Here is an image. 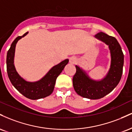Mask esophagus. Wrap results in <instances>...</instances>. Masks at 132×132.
<instances>
[{
  "instance_id": "1",
  "label": "esophagus",
  "mask_w": 132,
  "mask_h": 132,
  "mask_svg": "<svg viewBox=\"0 0 132 132\" xmlns=\"http://www.w3.org/2000/svg\"><path fill=\"white\" fill-rule=\"evenodd\" d=\"M76 61H77L76 58L74 56L70 57V59H69V62H70L71 63H72V64H75V63H76Z\"/></svg>"
}]
</instances>
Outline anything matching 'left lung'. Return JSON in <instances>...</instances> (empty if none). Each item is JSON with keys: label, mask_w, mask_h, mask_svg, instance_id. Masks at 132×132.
Instances as JSON below:
<instances>
[{"label": "left lung", "mask_w": 132, "mask_h": 132, "mask_svg": "<svg viewBox=\"0 0 132 132\" xmlns=\"http://www.w3.org/2000/svg\"><path fill=\"white\" fill-rule=\"evenodd\" d=\"M95 37L109 47L111 65L108 74L102 81H95L89 78L81 68L76 66V72L72 78L73 87L76 93L90 99H101L112 91L119 83L123 72L124 56L116 38L103 32L97 33Z\"/></svg>", "instance_id": "8db88e82"}]
</instances>
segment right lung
Here are the masks:
<instances>
[{"label":"right lung","mask_w":132,"mask_h":132,"mask_svg":"<svg viewBox=\"0 0 132 132\" xmlns=\"http://www.w3.org/2000/svg\"><path fill=\"white\" fill-rule=\"evenodd\" d=\"M28 32L22 36H19L12 43L7 55V71L9 78L12 85L22 95L28 99L35 100L46 97L54 90L56 80L63 70L69 60H65L53 67L49 72L40 81L30 82L22 79L17 73L13 64V57L16 44L20 39L27 35Z\"/></svg>","instance_id":"add662e5"}]
</instances>
